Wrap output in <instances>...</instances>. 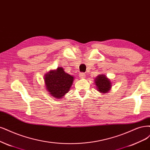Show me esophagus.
<instances>
[{
  "label": "esophagus",
  "instance_id": "34e87169",
  "mask_svg": "<svg viewBox=\"0 0 150 150\" xmlns=\"http://www.w3.org/2000/svg\"><path fill=\"white\" fill-rule=\"evenodd\" d=\"M79 77H81V78H85L86 74L84 73H81L79 74Z\"/></svg>",
  "mask_w": 150,
  "mask_h": 150
}]
</instances>
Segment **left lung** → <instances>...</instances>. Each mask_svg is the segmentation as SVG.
<instances>
[{
    "instance_id": "left-lung-1",
    "label": "left lung",
    "mask_w": 150,
    "mask_h": 150,
    "mask_svg": "<svg viewBox=\"0 0 150 150\" xmlns=\"http://www.w3.org/2000/svg\"><path fill=\"white\" fill-rule=\"evenodd\" d=\"M95 84L97 87L98 91L102 93L108 92L111 88V82L105 75L100 74L98 76L95 80Z\"/></svg>"
}]
</instances>
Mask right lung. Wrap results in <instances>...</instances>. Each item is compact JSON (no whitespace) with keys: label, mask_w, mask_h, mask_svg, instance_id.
<instances>
[{"label":"right lung","mask_w":150,"mask_h":150,"mask_svg":"<svg viewBox=\"0 0 150 150\" xmlns=\"http://www.w3.org/2000/svg\"><path fill=\"white\" fill-rule=\"evenodd\" d=\"M73 80V76L65 73L62 68L51 71L45 77L46 89L56 99H60L69 91Z\"/></svg>","instance_id":"right-lung-1"}]
</instances>
